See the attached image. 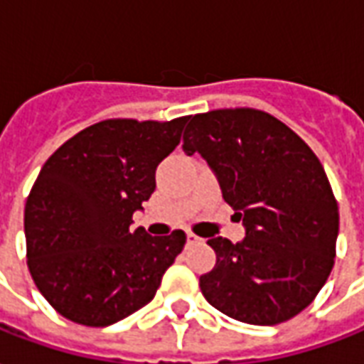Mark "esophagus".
<instances>
[{"label": "esophagus", "instance_id": "esophagus-1", "mask_svg": "<svg viewBox=\"0 0 364 364\" xmlns=\"http://www.w3.org/2000/svg\"><path fill=\"white\" fill-rule=\"evenodd\" d=\"M200 241H203V237H198V235H195V233H187V243L189 245H196V243H200Z\"/></svg>", "mask_w": 364, "mask_h": 364}]
</instances>
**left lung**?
Listing matches in <instances>:
<instances>
[{
    "label": "left lung",
    "instance_id": "left-lung-1",
    "mask_svg": "<svg viewBox=\"0 0 364 364\" xmlns=\"http://www.w3.org/2000/svg\"><path fill=\"white\" fill-rule=\"evenodd\" d=\"M183 150L208 161L243 241L208 239L214 270L200 276L210 305L239 322L274 326L311 305L330 276L340 212L322 164L274 115L214 109L191 117Z\"/></svg>",
    "mask_w": 364,
    "mask_h": 364
}]
</instances>
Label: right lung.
Returning a JSON list of instances; mask_svg holds the SVG:
<instances>
[{
    "label": "right lung",
    "mask_w": 364,
    "mask_h": 364,
    "mask_svg": "<svg viewBox=\"0 0 364 364\" xmlns=\"http://www.w3.org/2000/svg\"><path fill=\"white\" fill-rule=\"evenodd\" d=\"M187 121H100L63 142L40 169L24 206L26 264L61 316L100 328L154 299L187 235L152 237L131 223Z\"/></svg>",
    "instance_id": "add662e5"
}]
</instances>
